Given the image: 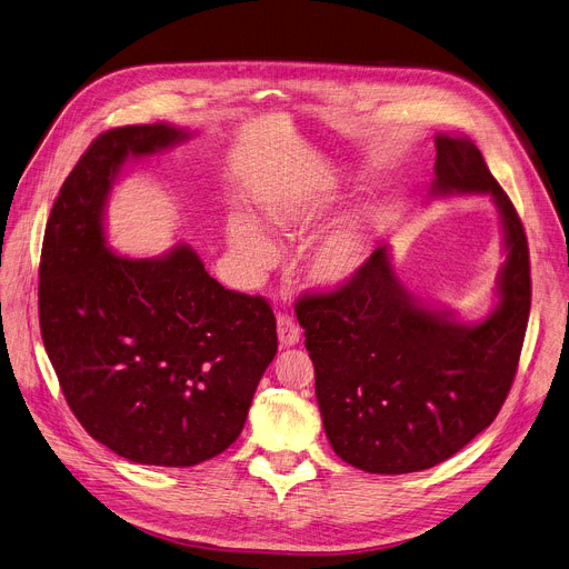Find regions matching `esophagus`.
Returning a JSON list of instances; mask_svg holds the SVG:
<instances>
[{"instance_id": "1", "label": "esophagus", "mask_w": 569, "mask_h": 569, "mask_svg": "<svg viewBox=\"0 0 569 569\" xmlns=\"http://www.w3.org/2000/svg\"><path fill=\"white\" fill-rule=\"evenodd\" d=\"M277 333H279V343L281 348H292L299 343L301 331L297 327V322L290 316H279L277 320Z\"/></svg>"}]
</instances>
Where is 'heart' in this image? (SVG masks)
<instances>
[{"label": "heart", "instance_id": "heart-1", "mask_svg": "<svg viewBox=\"0 0 569 569\" xmlns=\"http://www.w3.org/2000/svg\"><path fill=\"white\" fill-rule=\"evenodd\" d=\"M329 203L320 199H292L268 208L264 219L277 236H305L327 217ZM229 242L233 251L251 270H270L279 258L277 242L264 233L262 226L249 214H233L229 219ZM368 256L366 236L357 221L340 226L329 233L313 251L309 272L322 288H340L350 283L363 268Z\"/></svg>", "mask_w": 569, "mask_h": 569}]
</instances>
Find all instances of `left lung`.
<instances>
[{
  "label": "left lung",
  "instance_id": "8db88e82",
  "mask_svg": "<svg viewBox=\"0 0 569 569\" xmlns=\"http://www.w3.org/2000/svg\"><path fill=\"white\" fill-rule=\"evenodd\" d=\"M435 146L430 194L491 197L501 214L497 309L467 325L423 307L398 279L389 247H377L350 283L295 307L327 439L340 460L368 473L430 469L495 421L531 311L528 242L512 201L469 137L441 132Z\"/></svg>",
  "mask_w": 569,
  "mask_h": 569
}]
</instances>
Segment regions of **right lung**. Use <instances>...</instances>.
<instances>
[{"mask_svg": "<svg viewBox=\"0 0 569 569\" xmlns=\"http://www.w3.org/2000/svg\"><path fill=\"white\" fill-rule=\"evenodd\" d=\"M192 137L169 123L102 132L52 206L38 318L68 407L117 456L194 467L242 432L277 355L268 301L226 290L189 244L156 258L113 253L104 208L128 160Z\"/></svg>", "mask_w": 569, "mask_h": 569, "instance_id": "1", "label": "right lung"}]
</instances>
